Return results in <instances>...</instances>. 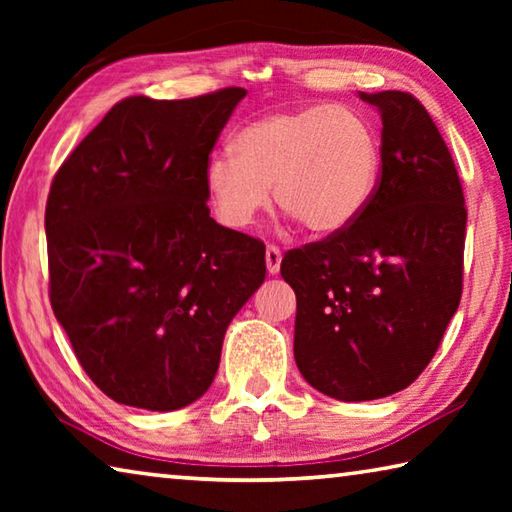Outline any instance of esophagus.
I'll return each mask as SVG.
<instances>
[{
  "mask_svg": "<svg viewBox=\"0 0 512 512\" xmlns=\"http://www.w3.org/2000/svg\"><path fill=\"white\" fill-rule=\"evenodd\" d=\"M280 264H282V250L277 246H268L266 248V271H268V275L280 273Z\"/></svg>",
  "mask_w": 512,
  "mask_h": 512,
  "instance_id": "34e87169",
  "label": "esophagus"
}]
</instances>
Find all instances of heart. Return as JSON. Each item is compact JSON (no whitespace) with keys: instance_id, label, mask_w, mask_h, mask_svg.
<instances>
[{"instance_id":"b5f03b06","label":"heart","mask_w":512,"mask_h":512,"mask_svg":"<svg viewBox=\"0 0 512 512\" xmlns=\"http://www.w3.org/2000/svg\"><path fill=\"white\" fill-rule=\"evenodd\" d=\"M381 151L357 110L329 103L271 112L207 160L205 189L219 221L246 230L277 205L316 237L348 230L375 194Z\"/></svg>"}]
</instances>
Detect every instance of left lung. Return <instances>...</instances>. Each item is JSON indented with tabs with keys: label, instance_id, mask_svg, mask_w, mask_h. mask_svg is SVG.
I'll list each match as a JSON object with an SVG mask.
<instances>
[{
	"label": "left lung",
	"instance_id": "8db88e82",
	"mask_svg": "<svg viewBox=\"0 0 512 512\" xmlns=\"http://www.w3.org/2000/svg\"><path fill=\"white\" fill-rule=\"evenodd\" d=\"M381 117V178L348 230L284 255L293 357L316 391L368 402L436 354L463 289L465 198L443 135L409 92H359Z\"/></svg>",
	"mask_w": 512,
	"mask_h": 512
}]
</instances>
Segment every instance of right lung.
Segmentation results:
<instances>
[{
	"label": "right lung",
	"mask_w": 512,
	"mask_h": 512,
	"mask_svg": "<svg viewBox=\"0 0 512 512\" xmlns=\"http://www.w3.org/2000/svg\"><path fill=\"white\" fill-rule=\"evenodd\" d=\"M244 88L131 97L58 169L47 198L49 298L110 400L176 411L203 397L225 329L262 287L266 246L210 216L205 167Z\"/></svg>",
	"instance_id": "right-lung-1"
}]
</instances>
